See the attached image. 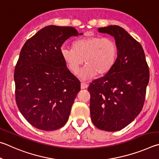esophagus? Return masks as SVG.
<instances>
[{
    "mask_svg": "<svg viewBox=\"0 0 159 159\" xmlns=\"http://www.w3.org/2000/svg\"><path fill=\"white\" fill-rule=\"evenodd\" d=\"M88 87H89V85L87 84V82H81V89H87Z\"/></svg>",
    "mask_w": 159,
    "mask_h": 159,
    "instance_id": "34e87169",
    "label": "esophagus"
}]
</instances>
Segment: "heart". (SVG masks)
I'll return each mask as SVG.
<instances>
[{
    "mask_svg": "<svg viewBox=\"0 0 159 159\" xmlns=\"http://www.w3.org/2000/svg\"><path fill=\"white\" fill-rule=\"evenodd\" d=\"M72 48L62 47L61 54L70 70L77 73L80 67L87 64L79 73L83 80L91 78L96 75L107 73L115 63L117 56V46L112 38L101 36L80 39L75 41Z\"/></svg>",
    "mask_w": 159,
    "mask_h": 159,
    "instance_id": "b5f03b06",
    "label": "heart"
}]
</instances>
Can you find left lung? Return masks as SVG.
<instances>
[{"label":"left lung","instance_id":"1","mask_svg":"<svg viewBox=\"0 0 159 159\" xmlns=\"http://www.w3.org/2000/svg\"><path fill=\"white\" fill-rule=\"evenodd\" d=\"M98 32L113 36L117 57L110 70L93 80L90 93L93 124L106 131H117L134 120L143 109L149 80L143 47L123 28L108 26Z\"/></svg>","mask_w":159,"mask_h":159}]
</instances>
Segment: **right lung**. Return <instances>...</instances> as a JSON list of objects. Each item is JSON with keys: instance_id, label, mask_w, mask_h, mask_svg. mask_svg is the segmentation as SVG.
Returning <instances> with one entry per match:
<instances>
[{"instance_id": "right-lung-1", "label": "right lung", "mask_w": 159, "mask_h": 159, "mask_svg": "<svg viewBox=\"0 0 159 159\" xmlns=\"http://www.w3.org/2000/svg\"><path fill=\"white\" fill-rule=\"evenodd\" d=\"M82 34L73 27L50 25L22 47L14 74L15 98L33 126L54 130L68 121L80 82L66 67L61 47L69 38Z\"/></svg>"}]
</instances>
